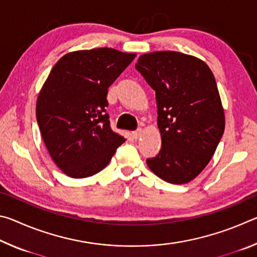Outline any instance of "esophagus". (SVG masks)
<instances>
[{
    "label": "esophagus",
    "instance_id": "1",
    "mask_svg": "<svg viewBox=\"0 0 257 257\" xmlns=\"http://www.w3.org/2000/svg\"><path fill=\"white\" fill-rule=\"evenodd\" d=\"M142 133H143V130H142V129H138V130H136V132L133 133V137H134L135 139H138L139 137L142 136Z\"/></svg>",
    "mask_w": 257,
    "mask_h": 257
}]
</instances>
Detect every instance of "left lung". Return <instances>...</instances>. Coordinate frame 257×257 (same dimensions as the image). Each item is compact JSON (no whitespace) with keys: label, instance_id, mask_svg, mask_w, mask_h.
Returning a JSON list of instances; mask_svg holds the SVG:
<instances>
[{"label":"left lung","instance_id":"obj_1","mask_svg":"<svg viewBox=\"0 0 257 257\" xmlns=\"http://www.w3.org/2000/svg\"><path fill=\"white\" fill-rule=\"evenodd\" d=\"M136 69L155 90L162 139L146 163L164 181L187 184L205 169L224 132L215 78L203 60L175 51L143 54Z\"/></svg>","mask_w":257,"mask_h":257}]
</instances>
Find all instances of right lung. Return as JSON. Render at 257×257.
<instances>
[{
	"mask_svg": "<svg viewBox=\"0 0 257 257\" xmlns=\"http://www.w3.org/2000/svg\"><path fill=\"white\" fill-rule=\"evenodd\" d=\"M136 53L114 49L64 54L38 94L36 119L45 146L61 171L81 179L106 167L125 142L110 127L107 88Z\"/></svg>",
	"mask_w": 257,
	"mask_h": 257,
	"instance_id": "add662e5",
	"label": "right lung"
}]
</instances>
